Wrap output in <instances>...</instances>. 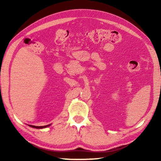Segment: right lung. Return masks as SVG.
<instances>
[{
    "label": "right lung",
    "mask_w": 161,
    "mask_h": 161,
    "mask_svg": "<svg viewBox=\"0 0 161 161\" xmlns=\"http://www.w3.org/2000/svg\"><path fill=\"white\" fill-rule=\"evenodd\" d=\"M29 126L31 127H32V128H35V129H43V128H46V127L50 126V124L46 125V126H32V125H29Z\"/></svg>",
    "instance_id": "add662e5"
}]
</instances>
